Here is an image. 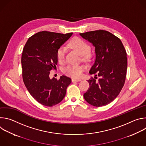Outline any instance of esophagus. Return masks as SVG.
<instances>
[{"mask_svg":"<svg viewBox=\"0 0 146 146\" xmlns=\"http://www.w3.org/2000/svg\"><path fill=\"white\" fill-rule=\"evenodd\" d=\"M81 81L80 79H74V78H73V79H72V82H78V81Z\"/></svg>","mask_w":146,"mask_h":146,"instance_id":"34e87169","label":"esophagus"}]
</instances>
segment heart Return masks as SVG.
Segmentation results:
<instances>
[{
  "instance_id": "obj_1",
  "label": "heart",
  "mask_w": 146,
  "mask_h": 146,
  "mask_svg": "<svg viewBox=\"0 0 146 146\" xmlns=\"http://www.w3.org/2000/svg\"><path fill=\"white\" fill-rule=\"evenodd\" d=\"M69 46L75 50L80 55L84 56L89 53L90 46L85 41L78 37H74L69 43ZM65 48L60 47L57 51V59L59 62H63L65 58ZM84 67L81 65H69L64 69L65 74L74 78H79L82 76Z\"/></svg>"
}]
</instances>
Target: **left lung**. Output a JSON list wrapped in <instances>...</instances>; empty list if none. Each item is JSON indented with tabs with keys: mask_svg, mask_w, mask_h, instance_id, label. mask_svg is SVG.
<instances>
[{
	"mask_svg": "<svg viewBox=\"0 0 146 146\" xmlns=\"http://www.w3.org/2000/svg\"><path fill=\"white\" fill-rule=\"evenodd\" d=\"M95 47V60L90 73L95 78L88 80L90 88L85 100L95 107L106 106L121 92L125 81L127 57L121 40L110 32L98 30L80 33ZM101 78L96 81V76Z\"/></svg>",
	"mask_w": 146,
	"mask_h": 146,
	"instance_id": "1",
	"label": "left lung"
}]
</instances>
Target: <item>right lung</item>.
I'll use <instances>...</instances> for the list:
<instances>
[{"label": "right lung", "mask_w": 146, "mask_h": 146, "mask_svg": "<svg viewBox=\"0 0 146 146\" xmlns=\"http://www.w3.org/2000/svg\"><path fill=\"white\" fill-rule=\"evenodd\" d=\"M72 34L39 32L28 38L24 47L21 57L24 82L32 97L44 106L51 107L60 103L72 82L65 76L57 80L51 79L49 75L57 65L58 50Z\"/></svg>", "instance_id": "1"}]
</instances>
